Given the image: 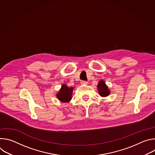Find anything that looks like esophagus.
Listing matches in <instances>:
<instances>
[{
	"instance_id": "1",
	"label": "esophagus",
	"mask_w": 155,
	"mask_h": 155,
	"mask_svg": "<svg viewBox=\"0 0 155 155\" xmlns=\"http://www.w3.org/2000/svg\"><path fill=\"white\" fill-rule=\"evenodd\" d=\"M80 83L81 84H87V81H81Z\"/></svg>"
}]
</instances>
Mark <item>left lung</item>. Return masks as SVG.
Returning <instances> with one entry per match:
<instances>
[{"instance_id": "1", "label": "left lung", "mask_w": 155, "mask_h": 155, "mask_svg": "<svg viewBox=\"0 0 155 155\" xmlns=\"http://www.w3.org/2000/svg\"><path fill=\"white\" fill-rule=\"evenodd\" d=\"M97 86L98 88L99 94L102 97H106L110 94V90H108V86L106 85L104 80L99 81Z\"/></svg>"}]
</instances>
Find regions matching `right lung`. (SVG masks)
I'll list each match as a JSON object with an SVG mask.
<instances>
[{
  "label": "right lung",
  "mask_w": 155,
  "mask_h": 155,
  "mask_svg": "<svg viewBox=\"0 0 155 155\" xmlns=\"http://www.w3.org/2000/svg\"><path fill=\"white\" fill-rule=\"evenodd\" d=\"M73 90V87H68L66 84H63L56 94V97L62 102H69L72 99Z\"/></svg>",
  "instance_id": "1"
}]
</instances>
